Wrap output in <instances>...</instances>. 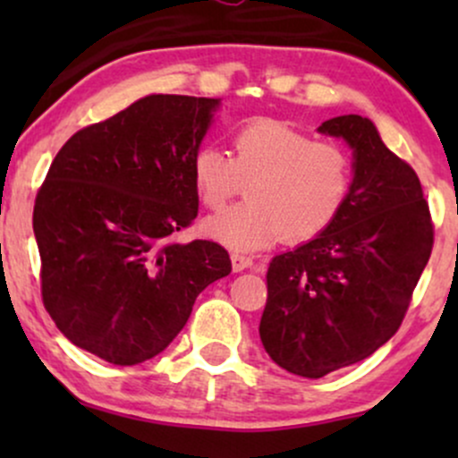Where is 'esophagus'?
<instances>
[{
	"mask_svg": "<svg viewBox=\"0 0 458 458\" xmlns=\"http://www.w3.org/2000/svg\"><path fill=\"white\" fill-rule=\"evenodd\" d=\"M230 260H233V269L236 273L250 269V267L254 265V260H251L250 256H243V254H233V256H230Z\"/></svg>",
	"mask_w": 458,
	"mask_h": 458,
	"instance_id": "obj_1",
	"label": "esophagus"
}]
</instances>
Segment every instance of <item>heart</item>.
I'll return each instance as SVG.
<instances>
[{"label":"heart","mask_w":458,"mask_h":458,"mask_svg":"<svg viewBox=\"0 0 458 458\" xmlns=\"http://www.w3.org/2000/svg\"><path fill=\"white\" fill-rule=\"evenodd\" d=\"M191 182L207 208H222L247 185L250 202L204 219L202 233L251 251L323 234L349 202L353 163L334 141H312L286 123L260 118L236 131L230 157L217 146L198 148Z\"/></svg>","instance_id":"heart-1"}]
</instances>
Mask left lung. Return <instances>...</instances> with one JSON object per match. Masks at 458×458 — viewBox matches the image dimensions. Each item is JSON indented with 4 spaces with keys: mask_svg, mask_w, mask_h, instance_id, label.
Returning <instances> with one entry per match:
<instances>
[{
    "mask_svg": "<svg viewBox=\"0 0 458 458\" xmlns=\"http://www.w3.org/2000/svg\"><path fill=\"white\" fill-rule=\"evenodd\" d=\"M318 131L353 150V189L317 239L276 256L267 271L260 340L293 375L320 379L375 353L396 334L433 250L420 178L357 114Z\"/></svg>",
    "mask_w": 458,
    "mask_h": 458,
    "instance_id": "left-lung-1",
    "label": "left lung"
}]
</instances>
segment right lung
<instances>
[{
    "label": "right lung",
    "instance_id": "obj_1",
    "mask_svg": "<svg viewBox=\"0 0 458 458\" xmlns=\"http://www.w3.org/2000/svg\"><path fill=\"white\" fill-rule=\"evenodd\" d=\"M222 101L150 94L77 131L34 204L40 291L57 329L115 366L159 355L196 297L233 271L213 241L176 243L198 215L191 159Z\"/></svg>",
    "mask_w": 458,
    "mask_h": 458
}]
</instances>
